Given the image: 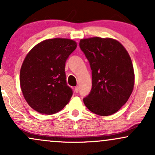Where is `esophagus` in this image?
<instances>
[{
    "instance_id": "1",
    "label": "esophagus",
    "mask_w": 155,
    "mask_h": 155,
    "mask_svg": "<svg viewBox=\"0 0 155 155\" xmlns=\"http://www.w3.org/2000/svg\"><path fill=\"white\" fill-rule=\"evenodd\" d=\"M74 90H75V92H76V93H78V92H79V87H76L74 88Z\"/></svg>"
}]
</instances>
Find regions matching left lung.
I'll return each mask as SVG.
<instances>
[{"label": "left lung", "instance_id": "8db88e82", "mask_svg": "<svg viewBox=\"0 0 155 155\" xmlns=\"http://www.w3.org/2000/svg\"><path fill=\"white\" fill-rule=\"evenodd\" d=\"M79 47L92 70V89L84 103L96 114H113L126 104L134 87L128 53L117 41L99 37L81 39Z\"/></svg>", "mask_w": 155, "mask_h": 155}]
</instances>
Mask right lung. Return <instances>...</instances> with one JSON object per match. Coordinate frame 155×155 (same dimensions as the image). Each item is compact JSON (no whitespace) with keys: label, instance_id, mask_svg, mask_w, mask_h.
Segmentation results:
<instances>
[{"label":"right lung","instance_id":"right-lung-1","mask_svg":"<svg viewBox=\"0 0 155 155\" xmlns=\"http://www.w3.org/2000/svg\"><path fill=\"white\" fill-rule=\"evenodd\" d=\"M76 48L71 39L51 38L37 44L27 54L20 70V86L35 111L52 114L69 102L73 90L67 84L65 66Z\"/></svg>","mask_w":155,"mask_h":155}]
</instances>
